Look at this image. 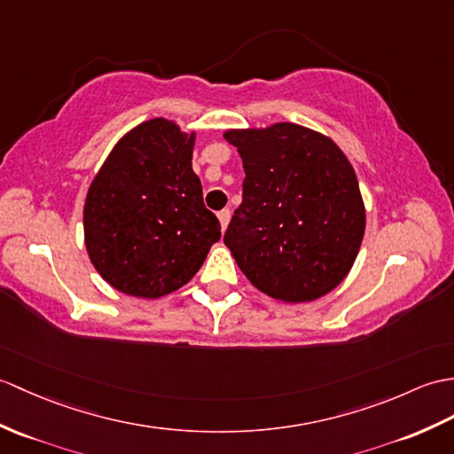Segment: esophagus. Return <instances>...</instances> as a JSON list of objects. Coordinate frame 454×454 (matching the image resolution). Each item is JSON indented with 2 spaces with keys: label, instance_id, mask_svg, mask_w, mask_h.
Here are the masks:
<instances>
[{
  "label": "esophagus",
  "instance_id": "1",
  "mask_svg": "<svg viewBox=\"0 0 454 454\" xmlns=\"http://www.w3.org/2000/svg\"><path fill=\"white\" fill-rule=\"evenodd\" d=\"M218 220H220V228L226 230L228 224H230V210H228V208H226V210H220V213H218Z\"/></svg>",
  "mask_w": 454,
  "mask_h": 454
}]
</instances>
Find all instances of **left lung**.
Segmentation results:
<instances>
[{
    "mask_svg": "<svg viewBox=\"0 0 454 454\" xmlns=\"http://www.w3.org/2000/svg\"><path fill=\"white\" fill-rule=\"evenodd\" d=\"M244 201L224 244L257 290L284 303L323 298L348 277L365 231L354 166L331 137L298 123L228 129Z\"/></svg>",
    "mask_w": 454,
    "mask_h": 454,
    "instance_id": "1",
    "label": "left lung"
}]
</instances>
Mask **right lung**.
<instances>
[{
    "label": "right lung",
    "instance_id": "1",
    "mask_svg": "<svg viewBox=\"0 0 454 454\" xmlns=\"http://www.w3.org/2000/svg\"><path fill=\"white\" fill-rule=\"evenodd\" d=\"M197 133L166 118L125 133L92 177L82 228L89 259L112 288L156 300L192 280L220 239L192 166Z\"/></svg>",
    "mask_w": 454,
    "mask_h": 454
}]
</instances>
